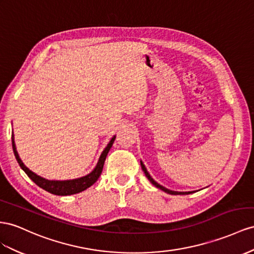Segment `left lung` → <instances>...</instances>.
<instances>
[{
    "mask_svg": "<svg viewBox=\"0 0 254 254\" xmlns=\"http://www.w3.org/2000/svg\"><path fill=\"white\" fill-rule=\"evenodd\" d=\"M141 167H142V170H143V172L145 173V175H146V177L148 178L149 180V182L152 183L154 186H156L157 188H159V189H161L162 191H164V192H167V193H170V194H189V193H192V192H178V191H173V190H170V189H167V188H164L163 186H161V185H159L158 183H156L152 177H150V175L148 174V172H147V170H146V168L144 167V164H143V162L141 161Z\"/></svg>",
    "mask_w": 254,
    "mask_h": 254,
    "instance_id": "8db88e82",
    "label": "left lung"
}]
</instances>
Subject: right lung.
<instances>
[{"mask_svg":"<svg viewBox=\"0 0 254 254\" xmlns=\"http://www.w3.org/2000/svg\"><path fill=\"white\" fill-rule=\"evenodd\" d=\"M115 140V136L111 139V141L109 142V144L107 145V147L105 148L104 152H102L99 161L97 163V166L94 169V171L92 173H90L88 175L81 177V178H77V180H72V181H64V182H59V181H48L45 180V178L40 177L38 175H36L35 173H33L31 170L27 169L23 162L21 161V159L19 158V155L16 150V146H15V142H13V135L11 134V145H12V150L13 154H15L16 159L19 163V166L21 167V169L26 173V175L29 176L31 180L35 183L37 186H39L40 188H43L44 190L48 191L52 194L56 195H70V194H76L81 192L85 189H87L88 187H91L94 183L97 182V180L99 178L102 169H104V164L107 158V155L109 153V150L112 147V144Z\"/></svg>","mask_w":254,"mask_h":254,"instance_id":"add662e5","label":"right lung"}]
</instances>
